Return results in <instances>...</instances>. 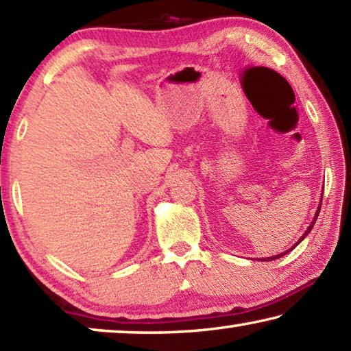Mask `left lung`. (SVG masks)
I'll return each instance as SVG.
<instances>
[{"instance_id": "obj_1", "label": "left lung", "mask_w": 351, "mask_h": 351, "mask_svg": "<svg viewBox=\"0 0 351 351\" xmlns=\"http://www.w3.org/2000/svg\"><path fill=\"white\" fill-rule=\"evenodd\" d=\"M322 197H324V195H322ZM322 197H320V203H319V207H317V210H316V213H314V218H313V221H311V224H310V226H308V229L305 230V234L300 237V239H299V241H297V243H295V245H293V246H291V247L288 249V251H285V252H282V254H278V255H274V257H266V258H263V261H271V260H277L278 257H283V255H285V254H288V252H291V251H293V249H294V247H295L297 245H299V243H302V241H304V239H306V235L311 232L313 226H314V223H316V219H317V217H319V212H320V204H322Z\"/></svg>"}]
</instances>
